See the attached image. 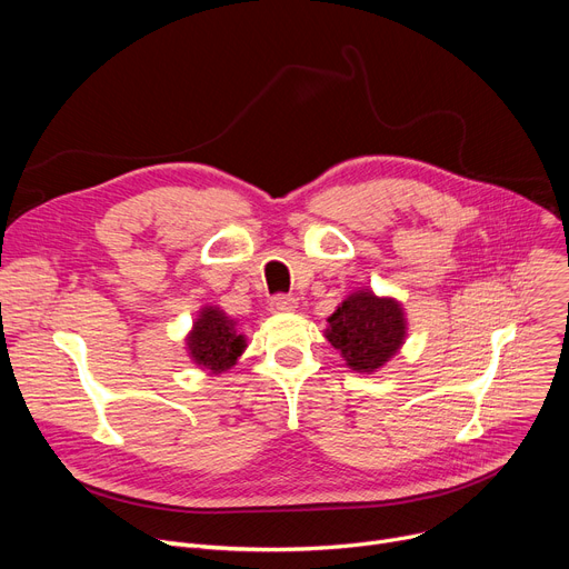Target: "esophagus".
<instances>
[{
    "label": "esophagus",
    "instance_id": "34e87169",
    "mask_svg": "<svg viewBox=\"0 0 569 569\" xmlns=\"http://www.w3.org/2000/svg\"><path fill=\"white\" fill-rule=\"evenodd\" d=\"M269 309H272L274 313L295 311L297 309V297H292V295H274L272 300H269Z\"/></svg>",
    "mask_w": 569,
    "mask_h": 569
}]
</instances>
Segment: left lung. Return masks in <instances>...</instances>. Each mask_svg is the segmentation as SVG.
Masks as SVG:
<instances>
[{
	"instance_id": "8db88e82",
	"label": "left lung",
	"mask_w": 569,
	"mask_h": 569,
	"mask_svg": "<svg viewBox=\"0 0 569 569\" xmlns=\"http://www.w3.org/2000/svg\"><path fill=\"white\" fill-rule=\"evenodd\" d=\"M330 341L352 371L371 373L401 348L406 339L403 309L392 297H378L371 290H357L327 318Z\"/></svg>"
}]
</instances>
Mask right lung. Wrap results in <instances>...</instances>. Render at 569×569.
Segmentation results:
<instances>
[{"instance_id":"obj_1","label":"right lung","mask_w":569,"mask_h":569,"mask_svg":"<svg viewBox=\"0 0 569 569\" xmlns=\"http://www.w3.org/2000/svg\"><path fill=\"white\" fill-rule=\"evenodd\" d=\"M187 346L191 360L198 367L221 373L237 362V357L247 348V341L234 332V320H230L221 309L204 307L200 318L193 322Z\"/></svg>"}]
</instances>
